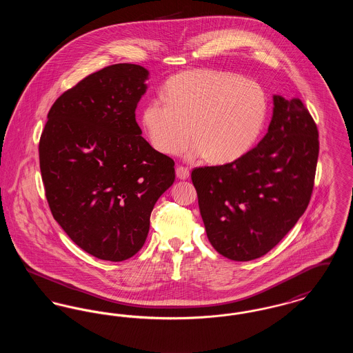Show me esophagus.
Masks as SVG:
<instances>
[{
  "mask_svg": "<svg viewBox=\"0 0 353 353\" xmlns=\"http://www.w3.org/2000/svg\"><path fill=\"white\" fill-rule=\"evenodd\" d=\"M176 174H177V177L180 179V180H186V179H189V174H190V172H189V168L188 167H177L176 168Z\"/></svg>",
  "mask_w": 353,
  "mask_h": 353,
  "instance_id": "34e87169",
  "label": "esophagus"
}]
</instances>
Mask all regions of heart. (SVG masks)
<instances>
[{"instance_id":"1","label":"heart","mask_w":353,"mask_h":353,"mask_svg":"<svg viewBox=\"0 0 353 353\" xmlns=\"http://www.w3.org/2000/svg\"><path fill=\"white\" fill-rule=\"evenodd\" d=\"M161 97L144 105L141 120L152 145L169 156L184 151L192 134L190 157L234 161L252 148L268 115L259 84L219 70L173 75Z\"/></svg>"}]
</instances>
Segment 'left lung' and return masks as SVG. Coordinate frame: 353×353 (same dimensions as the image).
<instances>
[{
    "label": "left lung",
    "mask_w": 353,
    "mask_h": 353,
    "mask_svg": "<svg viewBox=\"0 0 353 353\" xmlns=\"http://www.w3.org/2000/svg\"><path fill=\"white\" fill-rule=\"evenodd\" d=\"M319 156L318 127L298 98L274 95L269 131L229 164L192 170L209 242L232 261L275 248L311 200Z\"/></svg>",
    "instance_id": "8db88e82"
}]
</instances>
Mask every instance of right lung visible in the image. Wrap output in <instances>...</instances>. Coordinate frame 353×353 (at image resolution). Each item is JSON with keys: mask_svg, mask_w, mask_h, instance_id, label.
Here are the masks:
<instances>
[{"mask_svg": "<svg viewBox=\"0 0 353 353\" xmlns=\"http://www.w3.org/2000/svg\"><path fill=\"white\" fill-rule=\"evenodd\" d=\"M148 70L118 63L90 74L51 105L39 167L51 214L84 252L120 262L139 252L174 161L136 123Z\"/></svg>", "mask_w": 353, "mask_h": 353, "instance_id": "obj_1", "label": "right lung"}]
</instances>
